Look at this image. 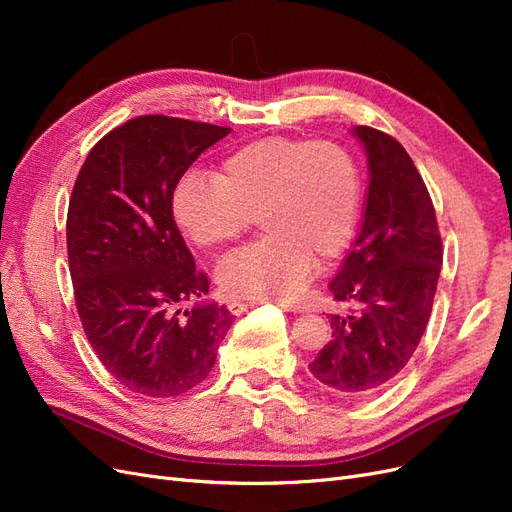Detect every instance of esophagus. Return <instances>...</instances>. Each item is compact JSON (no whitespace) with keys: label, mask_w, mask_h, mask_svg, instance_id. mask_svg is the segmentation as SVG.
I'll return each mask as SVG.
<instances>
[{"label":"esophagus","mask_w":512,"mask_h":512,"mask_svg":"<svg viewBox=\"0 0 512 512\" xmlns=\"http://www.w3.org/2000/svg\"><path fill=\"white\" fill-rule=\"evenodd\" d=\"M254 305H258L256 301H241V299H235V301H230L228 303V309L235 316H239V314H243L245 309H250V307H254Z\"/></svg>","instance_id":"34e87169"}]
</instances>
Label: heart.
<instances>
[{"mask_svg":"<svg viewBox=\"0 0 512 512\" xmlns=\"http://www.w3.org/2000/svg\"><path fill=\"white\" fill-rule=\"evenodd\" d=\"M363 175L354 153L329 138L262 136L230 151L215 177L185 175L173 215L198 247L243 237L254 220L265 237L218 267L230 297L299 299L312 271L350 245L361 215Z\"/></svg>","mask_w":512,"mask_h":512,"instance_id":"1","label":"heart"}]
</instances>
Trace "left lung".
<instances>
[{"label":"left lung","instance_id":"left-lung-1","mask_svg":"<svg viewBox=\"0 0 512 512\" xmlns=\"http://www.w3.org/2000/svg\"><path fill=\"white\" fill-rule=\"evenodd\" d=\"M369 162L365 218L333 277L331 337L309 363L333 393L361 399L408 365L431 316L442 269V237L427 185L393 136L356 126Z\"/></svg>","mask_w":512,"mask_h":512}]
</instances>
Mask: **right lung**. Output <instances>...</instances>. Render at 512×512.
Here are the masks:
<instances>
[{"mask_svg":"<svg viewBox=\"0 0 512 512\" xmlns=\"http://www.w3.org/2000/svg\"><path fill=\"white\" fill-rule=\"evenodd\" d=\"M230 128L141 115L102 136L74 181L66 241L76 312L100 363L147 397L203 382L232 318L199 303L198 271L173 218V192L192 162Z\"/></svg>","mask_w":512,"mask_h":512,"instance_id":"1","label":"right lung"}]
</instances>
